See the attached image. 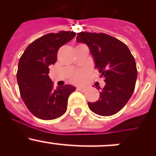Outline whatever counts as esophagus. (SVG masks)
Instances as JSON below:
<instances>
[{
	"label": "esophagus",
	"mask_w": 156,
	"mask_h": 156,
	"mask_svg": "<svg viewBox=\"0 0 156 156\" xmlns=\"http://www.w3.org/2000/svg\"><path fill=\"white\" fill-rule=\"evenodd\" d=\"M77 90H84V87H83V86H78V87H77Z\"/></svg>",
	"instance_id": "esophagus-1"
}]
</instances>
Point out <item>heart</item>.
<instances>
[{
	"instance_id": "obj_1",
	"label": "heart",
	"mask_w": 156,
	"mask_h": 156,
	"mask_svg": "<svg viewBox=\"0 0 156 156\" xmlns=\"http://www.w3.org/2000/svg\"><path fill=\"white\" fill-rule=\"evenodd\" d=\"M84 76V72L83 71H80V72H77L76 73L74 74L72 77V81H75V82H78V81H81Z\"/></svg>"
}]
</instances>
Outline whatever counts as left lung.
I'll list each match as a JSON object with an SVG mask.
<instances>
[{
    "label": "left lung",
    "instance_id": "8db88e82",
    "mask_svg": "<svg viewBox=\"0 0 156 156\" xmlns=\"http://www.w3.org/2000/svg\"><path fill=\"white\" fill-rule=\"evenodd\" d=\"M78 43L85 44L94 58L95 68L106 82L97 102L88 103L96 114L109 116L119 112L133 94L137 70L133 55L126 44L104 33H78Z\"/></svg>",
    "mask_w": 156,
    "mask_h": 156
}]
</instances>
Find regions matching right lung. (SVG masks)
<instances>
[{"label":"right lung","instance_id":"right-lung-1","mask_svg":"<svg viewBox=\"0 0 156 156\" xmlns=\"http://www.w3.org/2000/svg\"><path fill=\"white\" fill-rule=\"evenodd\" d=\"M75 35L70 31L47 34L30 44L20 57L16 74L20 95L38 119L53 120L66 112L69 95L76 88L70 84L53 88L49 68L57 61L59 49Z\"/></svg>","mask_w":156,"mask_h":156}]
</instances>
